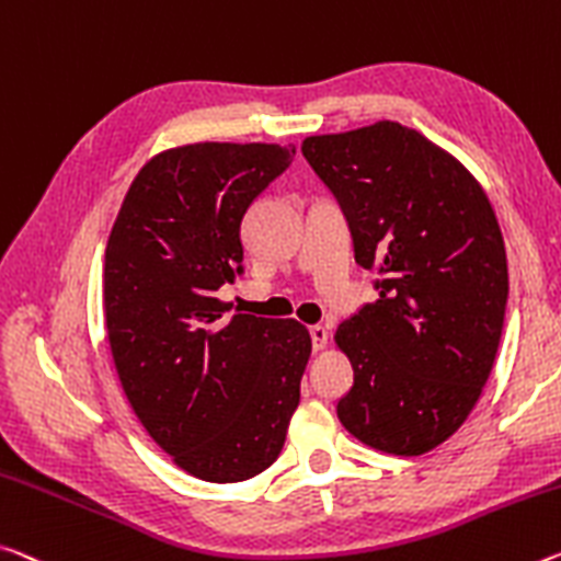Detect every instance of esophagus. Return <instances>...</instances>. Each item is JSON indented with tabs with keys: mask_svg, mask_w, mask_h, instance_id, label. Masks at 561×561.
Listing matches in <instances>:
<instances>
[{
	"mask_svg": "<svg viewBox=\"0 0 561 561\" xmlns=\"http://www.w3.org/2000/svg\"><path fill=\"white\" fill-rule=\"evenodd\" d=\"M309 336H312V346H314L317 352H319V350H324V346H327V340H329V334H327V329H324L322 324L309 327Z\"/></svg>",
	"mask_w": 561,
	"mask_h": 561,
	"instance_id": "1",
	"label": "esophagus"
}]
</instances>
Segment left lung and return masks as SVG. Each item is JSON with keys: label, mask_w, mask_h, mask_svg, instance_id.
I'll return each mask as SVG.
<instances>
[{"label": "left lung", "mask_w": 561, "mask_h": 561, "mask_svg": "<svg viewBox=\"0 0 561 561\" xmlns=\"http://www.w3.org/2000/svg\"><path fill=\"white\" fill-rule=\"evenodd\" d=\"M301 154L346 217L377 301L336 329L354 385L336 416L359 442L416 457L472 412L500 350L510 272L472 174L420 131L377 122L307 137Z\"/></svg>", "instance_id": "left-lung-1"}]
</instances>
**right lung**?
<instances>
[{
  "instance_id": "1",
  "label": "right lung",
  "mask_w": 561,
  "mask_h": 561,
  "mask_svg": "<svg viewBox=\"0 0 561 561\" xmlns=\"http://www.w3.org/2000/svg\"><path fill=\"white\" fill-rule=\"evenodd\" d=\"M295 145L202 141L139 169L104 252V319L131 409L176 467L232 484L274 465L312 352L295 319L225 317L242 219Z\"/></svg>"
}]
</instances>
